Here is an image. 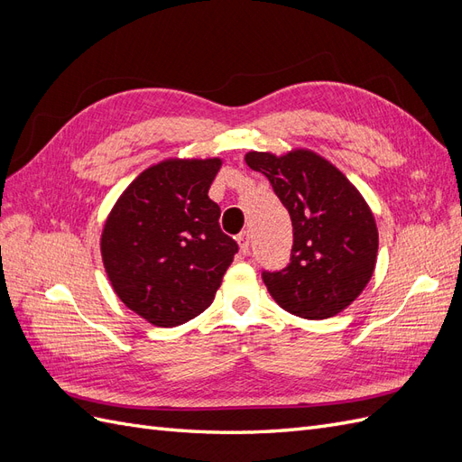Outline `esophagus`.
Masks as SVG:
<instances>
[{
  "label": "esophagus",
  "instance_id": "esophagus-1",
  "mask_svg": "<svg viewBox=\"0 0 462 462\" xmlns=\"http://www.w3.org/2000/svg\"><path fill=\"white\" fill-rule=\"evenodd\" d=\"M239 245H241V253L248 254V250H250V233L248 231H243L239 235Z\"/></svg>",
  "mask_w": 462,
  "mask_h": 462
}]
</instances>
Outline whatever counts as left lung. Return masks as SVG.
I'll return each mask as SVG.
<instances>
[{"mask_svg": "<svg viewBox=\"0 0 462 462\" xmlns=\"http://www.w3.org/2000/svg\"><path fill=\"white\" fill-rule=\"evenodd\" d=\"M250 170L268 177L292 221L291 262L262 272L283 310L326 319L345 310L375 268L377 227L372 209L337 167L310 150L285 156L248 152Z\"/></svg>", "mask_w": 462, "mask_h": 462, "instance_id": "left-lung-1", "label": "left lung"}]
</instances>
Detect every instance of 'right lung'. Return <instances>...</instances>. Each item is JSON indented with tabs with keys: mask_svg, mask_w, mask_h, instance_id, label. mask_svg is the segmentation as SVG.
Here are the masks:
<instances>
[{
	"mask_svg": "<svg viewBox=\"0 0 462 462\" xmlns=\"http://www.w3.org/2000/svg\"><path fill=\"white\" fill-rule=\"evenodd\" d=\"M221 160H165L121 194L102 233L111 287L133 312L175 328L212 304L239 245L208 197Z\"/></svg>",
	"mask_w": 462,
	"mask_h": 462,
	"instance_id": "obj_1",
	"label": "right lung"
}]
</instances>
